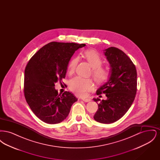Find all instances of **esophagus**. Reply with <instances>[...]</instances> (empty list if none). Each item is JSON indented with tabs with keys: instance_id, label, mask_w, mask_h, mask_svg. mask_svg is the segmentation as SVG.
I'll return each instance as SVG.
<instances>
[{
	"instance_id": "1",
	"label": "esophagus",
	"mask_w": 160,
	"mask_h": 160,
	"mask_svg": "<svg viewBox=\"0 0 160 160\" xmlns=\"http://www.w3.org/2000/svg\"><path fill=\"white\" fill-rule=\"evenodd\" d=\"M82 100L84 101V102H89V101H91V99H88V98H85V99L84 98V99H82Z\"/></svg>"
}]
</instances>
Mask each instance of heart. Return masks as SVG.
<instances>
[{"label":"heart","mask_w":160,"mask_h":160,"mask_svg":"<svg viewBox=\"0 0 160 160\" xmlns=\"http://www.w3.org/2000/svg\"><path fill=\"white\" fill-rule=\"evenodd\" d=\"M84 58L88 62L92 68V76L98 83H103L107 80L110 76L109 69L107 67H101L102 60L99 54L92 50H88L84 52ZM78 61L77 57L73 58L69 62L68 66V73L72 74L76 68ZM69 89L77 95L85 97L93 88V83L90 79L76 77L71 80L69 84Z\"/></svg>","instance_id":"1"}]
</instances>
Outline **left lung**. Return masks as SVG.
<instances>
[{
  "mask_svg": "<svg viewBox=\"0 0 160 160\" xmlns=\"http://www.w3.org/2000/svg\"><path fill=\"white\" fill-rule=\"evenodd\" d=\"M110 63V76L97 94L106 93L107 99L93 98L98 109L93 118L102 123H112L121 119L132 105L137 92V71L128 56L118 48L104 50Z\"/></svg>",
  "mask_w": 160,
  "mask_h": 160,
  "instance_id": "1",
  "label": "left lung"
}]
</instances>
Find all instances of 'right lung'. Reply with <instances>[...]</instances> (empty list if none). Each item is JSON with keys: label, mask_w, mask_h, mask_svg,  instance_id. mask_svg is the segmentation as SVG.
I'll return each instance as SVG.
<instances>
[{"label": "right lung", "mask_w": 160, "mask_h": 160, "mask_svg": "<svg viewBox=\"0 0 160 160\" xmlns=\"http://www.w3.org/2000/svg\"><path fill=\"white\" fill-rule=\"evenodd\" d=\"M85 46L52 42L39 49L27 64L24 97L33 113L42 121L50 124L62 122L77 101L71 92L58 94L54 84L65 78L71 57Z\"/></svg>", "instance_id": "1"}]
</instances>
